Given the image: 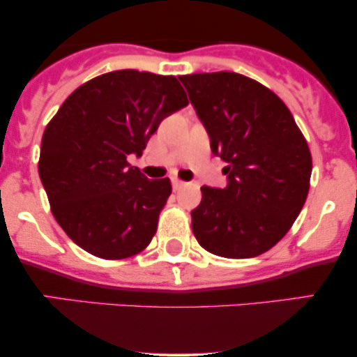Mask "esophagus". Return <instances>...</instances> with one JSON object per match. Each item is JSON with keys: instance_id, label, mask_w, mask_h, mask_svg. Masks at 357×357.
Masks as SVG:
<instances>
[{"instance_id": "34e87169", "label": "esophagus", "mask_w": 357, "mask_h": 357, "mask_svg": "<svg viewBox=\"0 0 357 357\" xmlns=\"http://www.w3.org/2000/svg\"><path fill=\"white\" fill-rule=\"evenodd\" d=\"M171 183H173V190H174V191H179L183 186H186V183L179 181V179H176V178L171 179Z\"/></svg>"}]
</instances>
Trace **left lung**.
Masks as SVG:
<instances>
[{
	"label": "left lung",
	"mask_w": 357,
	"mask_h": 357,
	"mask_svg": "<svg viewBox=\"0 0 357 357\" xmlns=\"http://www.w3.org/2000/svg\"><path fill=\"white\" fill-rule=\"evenodd\" d=\"M179 80L211 153L228 162L227 188H202V203L191 211L192 233L213 255H261L284 238L307 199V141L284 102L248 77L215 72Z\"/></svg>",
	"instance_id": "8db88e82"
}]
</instances>
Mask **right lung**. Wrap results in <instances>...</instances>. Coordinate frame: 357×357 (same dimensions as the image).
<instances>
[{
  "instance_id": "obj_1",
  "label": "right lung",
  "mask_w": 357,
  "mask_h": 357,
  "mask_svg": "<svg viewBox=\"0 0 357 357\" xmlns=\"http://www.w3.org/2000/svg\"><path fill=\"white\" fill-rule=\"evenodd\" d=\"M186 105L176 77L137 70L96 77L61 104L43 132L38 173L73 243L105 260L151 243L171 181L147 179L127 155H142L162 119Z\"/></svg>"
}]
</instances>
